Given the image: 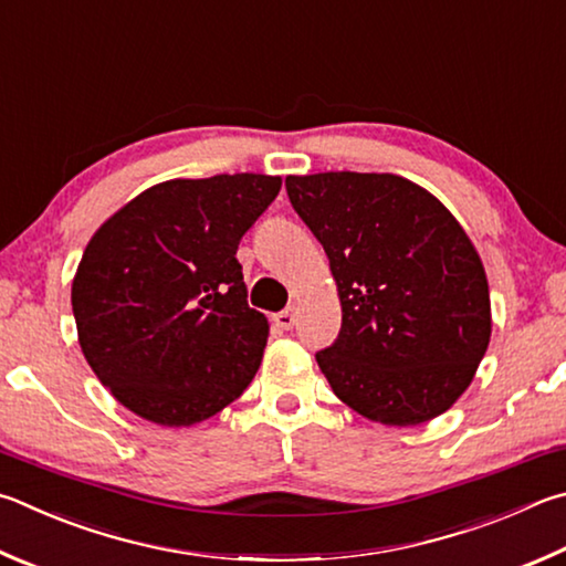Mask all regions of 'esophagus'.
<instances>
[{
    "mask_svg": "<svg viewBox=\"0 0 566 566\" xmlns=\"http://www.w3.org/2000/svg\"><path fill=\"white\" fill-rule=\"evenodd\" d=\"M296 316H300V310H296V306H290V310L274 314V324L280 328H292L296 324Z\"/></svg>",
    "mask_w": 566,
    "mask_h": 566,
    "instance_id": "obj_1",
    "label": "esophagus"
}]
</instances>
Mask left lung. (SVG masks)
<instances>
[{"mask_svg": "<svg viewBox=\"0 0 566 566\" xmlns=\"http://www.w3.org/2000/svg\"><path fill=\"white\" fill-rule=\"evenodd\" d=\"M322 242L342 332L316 364L348 408L384 426H418L465 394L488 352L485 266L436 195L390 172L284 180Z\"/></svg>", "mask_w": 566, "mask_h": 566, "instance_id": "obj_1", "label": "left lung"}]
</instances>
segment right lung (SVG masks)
<instances>
[{"mask_svg": "<svg viewBox=\"0 0 566 566\" xmlns=\"http://www.w3.org/2000/svg\"><path fill=\"white\" fill-rule=\"evenodd\" d=\"M282 178L234 172L168 180L111 214L71 284L78 344L120 406L180 428L250 386L266 346L238 244Z\"/></svg>", "mask_w": 566, "mask_h": 566, "instance_id": "1", "label": "right lung"}]
</instances>
